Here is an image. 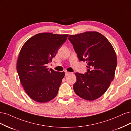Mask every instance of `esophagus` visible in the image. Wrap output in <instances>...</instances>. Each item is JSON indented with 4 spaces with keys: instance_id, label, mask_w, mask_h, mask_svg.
Returning <instances> with one entry per match:
<instances>
[{
    "instance_id": "1",
    "label": "esophagus",
    "mask_w": 131,
    "mask_h": 131,
    "mask_svg": "<svg viewBox=\"0 0 131 131\" xmlns=\"http://www.w3.org/2000/svg\"><path fill=\"white\" fill-rule=\"evenodd\" d=\"M70 74H71V72H70L65 71V75H66H66H69Z\"/></svg>"
}]
</instances>
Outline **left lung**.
Wrapping results in <instances>:
<instances>
[{
  "label": "left lung",
  "mask_w": 131,
  "mask_h": 131,
  "mask_svg": "<svg viewBox=\"0 0 131 131\" xmlns=\"http://www.w3.org/2000/svg\"><path fill=\"white\" fill-rule=\"evenodd\" d=\"M69 40L73 46L80 61H86L85 74L75 73L73 84L75 94L83 99L94 101L102 96L115 76L117 57L108 39L97 31H86L71 35Z\"/></svg>",
  "instance_id": "1"
}]
</instances>
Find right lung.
<instances>
[{
  "label": "right lung",
  "instance_id": "1",
  "mask_svg": "<svg viewBox=\"0 0 131 131\" xmlns=\"http://www.w3.org/2000/svg\"><path fill=\"white\" fill-rule=\"evenodd\" d=\"M68 35L39 33L28 39L20 49L17 62L20 82L27 95L37 102H49L58 94L65 73L49 70L47 64Z\"/></svg>",
  "mask_w": 131,
  "mask_h": 131
}]
</instances>
